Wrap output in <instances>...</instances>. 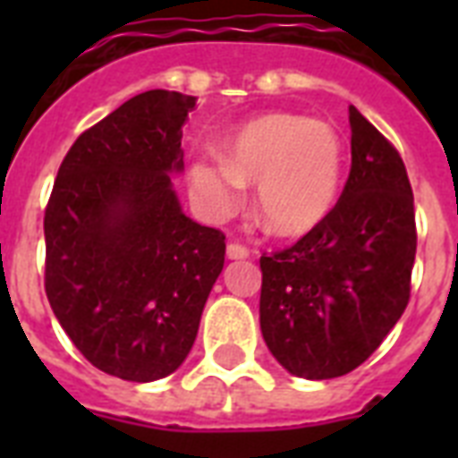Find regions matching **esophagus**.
Wrapping results in <instances>:
<instances>
[{
	"instance_id": "1",
	"label": "esophagus",
	"mask_w": 458,
	"mask_h": 458,
	"mask_svg": "<svg viewBox=\"0 0 458 458\" xmlns=\"http://www.w3.org/2000/svg\"><path fill=\"white\" fill-rule=\"evenodd\" d=\"M250 257V250L244 247V244H237V242H230L228 244V259L230 261H242V259Z\"/></svg>"
}]
</instances>
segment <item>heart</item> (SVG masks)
<instances>
[{"label": "heart", "instance_id": "b5f03b06", "mask_svg": "<svg viewBox=\"0 0 458 458\" xmlns=\"http://www.w3.org/2000/svg\"><path fill=\"white\" fill-rule=\"evenodd\" d=\"M344 147L333 125L301 114H266L225 142V154H199L190 165L194 201L211 218L240 207L254 187V218L276 237L318 228L337 204Z\"/></svg>", "mask_w": 458, "mask_h": 458}]
</instances>
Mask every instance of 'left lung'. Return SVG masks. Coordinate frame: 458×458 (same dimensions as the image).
I'll return each instance as SVG.
<instances>
[{
  "mask_svg": "<svg viewBox=\"0 0 458 458\" xmlns=\"http://www.w3.org/2000/svg\"><path fill=\"white\" fill-rule=\"evenodd\" d=\"M352 171L340 201L290 250L261 257L259 323L297 377L327 380L369 359L409 304L416 214L397 149L349 106Z\"/></svg>",
  "mask_w": 458,
  "mask_h": 458,
  "instance_id": "1",
  "label": "left lung"
}]
</instances>
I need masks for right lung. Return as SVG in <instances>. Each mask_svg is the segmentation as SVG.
<instances>
[{
    "instance_id": "obj_1",
    "label": "right lung",
    "mask_w": 458,
    "mask_h": 458,
    "mask_svg": "<svg viewBox=\"0 0 458 458\" xmlns=\"http://www.w3.org/2000/svg\"><path fill=\"white\" fill-rule=\"evenodd\" d=\"M197 97L149 89L68 149L45 211L47 300L75 349L109 376L152 383L194 344L225 235L185 216L182 125Z\"/></svg>"
}]
</instances>
